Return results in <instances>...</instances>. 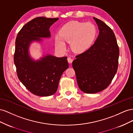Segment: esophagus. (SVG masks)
<instances>
[{"label": "esophagus", "mask_w": 133, "mask_h": 133, "mask_svg": "<svg viewBox=\"0 0 133 133\" xmlns=\"http://www.w3.org/2000/svg\"><path fill=\"white\" fill-rule=\"evenodd\" d=\"M67 61H68V62H69V63H71L72 62V61H73L72 59V58H70V57H68Z\"/></svg>", "instance_id": "esophagus-1"}]
</instances>
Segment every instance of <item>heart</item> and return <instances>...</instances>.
I'll return each mask as SVG.
<instances>
[{
    "mask_svg": "<svg viewBox=\"0 0 133 133\" xmlns=\"http://www.w3.org/2000/svg\"><path fill=\"white\" fill-rule=\"evenodd\" d=\"M96 35L95 25L90 23L70 21L63 25L59 31V35L55 38L57 46L64 49L67 42L71 43L72 50L81 53L87 51L92 45Z\"/></svg>",
    "mask_w": 133,
    "mask_h": 133,
    "instance_id": "1",
    "label": "heart"
}]
</instances>
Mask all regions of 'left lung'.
Instances as JSON below:
<instances>
[{"label":"left lung","mask_w":133,"mask_h":133,"mask_svg":"<svg viewBox=\"0 0 133 133\" xmlns=\"http://www.w3.org/2000/svg\"><path fill=\"white\" fill-rule=\"evenodd\" d=\"M94 19L99 35L92 46L76 56L72 62L79 88L86 94H95L108 88L118 67L119 49L114 33L104 22Z\"/></svg>","instance_id":"1"}]
</instances>
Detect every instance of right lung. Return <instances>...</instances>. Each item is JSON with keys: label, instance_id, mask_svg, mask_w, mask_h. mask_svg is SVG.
I'll return each instance as SVG.
<instances>
[{"label": "right lung", "instance_id": "right-lung-1", "mask_svg": "<svg viewBox=\"0 0 133 133\" xmlns=\"http://www.w3.org/2000/svg\"><path fill=\"white\" fill-rule=\"evenodd\" d=\"M58 20V18H34L23 26L16 38L14 62L17 76L25 88L37 96L54 94L62 74L69 68L67 57H57L47 54L34 60L29 53L33 42L41 43L43 41L42 38L51 37L49 29Z\"/></svg>", "mask_w": 133, "mask_h": 133}]
</instances>
